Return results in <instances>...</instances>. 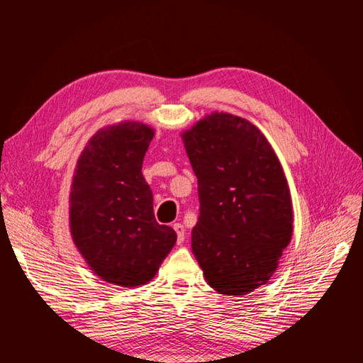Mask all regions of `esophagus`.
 <instances>
[{"label":"esophagus","instance_id":"esophagus-1","mask_svg":"<svg viewBox=\"0 0 363 363\" xmlns=\"http://www.w3.org/2000/svg\"><path fill=\"white\" fill-rule=\"evenodd\" d=\"M173 229L176 230V234H177V245H181L182 242H184V238H186V233H184V226L181 225V223H174L173 225Z\"/></svg>","mask_w":363,"mask_h":363}]
</instances>
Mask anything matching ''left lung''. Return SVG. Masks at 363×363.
<instances>
[{
  "mask_svg": "<svg viewBox=\"0 0 363 363\" xmlns=\"http://www.w3.org/2000/svg\"><path fill=\"white\" fill-rule=\"evenodd\" d=\"M198 177L191 250L221 295L268 282L293 233L290 190L265 135L248 120L215 112L182 134Z\"/></svg>",
  "mask_w": 363,
  "mask_h": 363,
  "instance_id": "obj_1",
  "label": "left lung"
}]
</instances>
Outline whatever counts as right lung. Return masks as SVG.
<instances>
[{
  "label": "right lung",
  "instance_id": "add662e5",
  "mask_svg": "<svg viewBox=\"0 0 363 363\" xmlns=\"http://www.w3.org/2000/svg\"><path fill=\"white\" fill-rule=\"evenodd\" d=\"M152 135L135 121L98 130L73 177V242L95 274L123 287L151 281L176 243L174 230L154 218L152 191L142 174Z\"/></svg>",
  "mask_w": 363,
  "mask_h": 363
}]
</instances>
